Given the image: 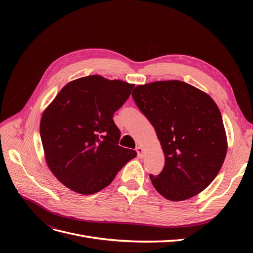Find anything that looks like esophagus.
<instances>
[{
    "mask_svg": "<svg viewBox=\"0 0 253 253\" xmlns=\"http://www.w3.org/2000/svg\"><path fill=\"white\" fill-rule=\"evenodd\" d=\"M138 150H139V148H138Z\"/></svg>",
    "mask_w": 253,
    "mask_h": 253,
    "instance_id": "obj_1",
    "label": "esophagus"
}]
</instances>
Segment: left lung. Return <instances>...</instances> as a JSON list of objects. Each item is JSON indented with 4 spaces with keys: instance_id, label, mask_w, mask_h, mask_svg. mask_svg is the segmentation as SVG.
I'll list each match as a JSON object with an SVG mask.
<instances>
[{
    "instance_id": "1",
    "label": "left lung",
    "mask_w": 253,
    "mask_h": 253,
    "mask_svg": "<svg viewBox=\"0 0 253 253\" xmlns=\"http://www.w3.org/2000/svg\"><path fill=\"white\" fill-rule=\"evenodd\" d=\"M133 88L120 80L87 76L68 83L45 111L40 126L45 157L65 187L97 193L136 157L135 142L122 143L113 120Z\"/></svg>"
}]
</instances>
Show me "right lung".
<instances>
[{
    "label": "right lung",
    "mask_w": 253,
    "mask_h": 253,
    "mask_svg": "<svg viewBox=\"0 0 253 253\" xmlns=\"http://www.w3.org/2000/svg\"><path fill=\"white\" fill-rule=\"evenodd\" d=\"M132 97L164 150L163 171L150 175L153 186L175 202L201 193L216 177L227 153L223 118L215 102L177 80L137 86Z\"/></svg>",
    "instance_id": "add662e5"
}]
</instances>
